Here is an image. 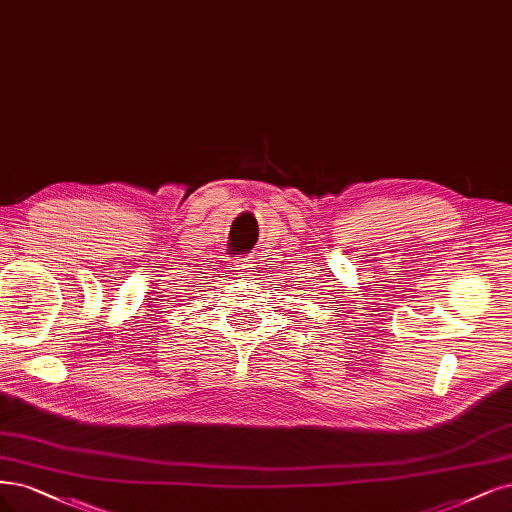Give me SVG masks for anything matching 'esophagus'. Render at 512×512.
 Here are the masks:
<instances>
[{
	"label": "esophagus",
	"instance_id": "esophagus-1",
	"mask_svg": "<svg viewBox=\"0 0 512 512\" xmlns=\"http://www.w3.org/2000/svg\"><path fill=\"white\" fill-rule=\"evenodd\" d=\"M235 267H237V273H239V277H250L252 275V271H254V260L250 258V256H239L237 260H235Z\"/></svg>",
	"mask_w": 512,
	"mask_h": 512
}]
</instances>
